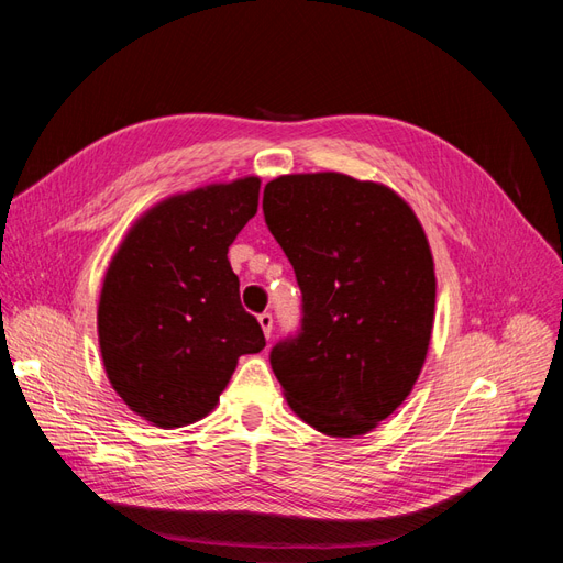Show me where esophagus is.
Segmentation results:
<instances>
[{
	"label": "esophagus",
	"mask_w": 563,
	"mask_h": 563,
	"mask_svg": "<svg viewBox=\"0 0 563 563\" xmlns=\"http://www.w3.org/2000/svg\"><path fill=\"white\" fill-rule=\"evenodd\" d=\"M258 323H261V329H263L265 338L269 340V335H272V314H269V312H263V314H258Z\"/></svg>",
	"instance_id": "esophagus-1"
}]
</instances>
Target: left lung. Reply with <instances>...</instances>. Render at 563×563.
<instances>
[{
	"label": "left lung",
	"mask_w": 563,
	"mask_h": 563,
	"mask_svg": "<svg viewBox=\"0 0 563 563\" xmlns=\"http://www.w3.org/2000/svg\"><path fill=\"white\" fill-rule=\"evenodd\" d=\"M265 223L302 294L269 364L294 411L329 437L366 434L413 389L434 323V263L408 203L343 174L265 185Z\"/></svg>",
	"instance_id": "8db88e82"
}]
</instances>
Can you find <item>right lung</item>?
Wrapping results in <instances>:
<instances>
[{
	"mask_svg": "<svg viewBox=\"0 0 563 563\" xmlns=\"http://www.w3.org/2000/svg\"><path fill=\"white\" fill-rule=\"evenodd\" d=\"M261 178L168 197L114 253L98 302L106 373L131 411L183 428L218 404L242 354L265 347L228 249L258 211Z\"/></svg>",
	"mask_w": 563,
	"mask_h": 563,
	"instance_id": "1",
	"label": "right lung"
}]
</instances>
